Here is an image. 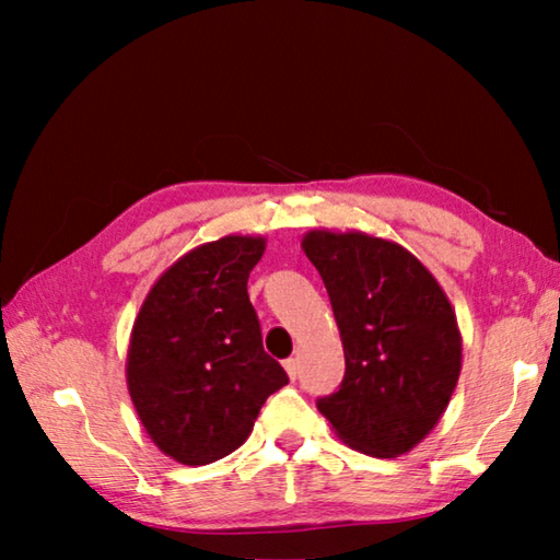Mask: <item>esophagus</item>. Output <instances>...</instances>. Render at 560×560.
<instances>
[{
  "mask_svg": "<svg viewBox=\"0 0 560 560\" xmlns=\"http://www.w3.org/2000/svg\"><path fill=\"white\" fill-rule=\"evenodd\" d=\"M283 368H287V373H289L291 381H296V375H299V360H296V358L283 360Z\"/></svg>",
  "mask_w": 560,
  "mask_h": 560,
  "instance_id": "esophagus-1",
  "label": "esophagus"
}]
</instances>
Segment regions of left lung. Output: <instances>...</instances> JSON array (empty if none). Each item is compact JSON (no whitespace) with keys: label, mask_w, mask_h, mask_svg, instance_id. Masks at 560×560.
I'll list each match as a JSON object with an SVG mask.
<instances>
[{"label":"left lung","mask_w":560,"mask_h":560,"mask_svg":"<svg viewBox=\"0 0 560 560\" xmlns=\"http://www.w3.org/2000/svg\"><path fill=\"white\" fill-rule=\"evenodd\" d=\"M303 252L326 283L346 375L316 402L340 440L371 457L420 444L447 410L462 336L438 279L405 246L363 232L314 230Z\"/></svg>","instance_id":"left-lung-1"}]
</instances>
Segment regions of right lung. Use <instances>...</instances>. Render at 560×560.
Returning <instances> with one entry per match:
<instances>
[{"instance_id": "add662e5", "label": "right lung", "mask_w": 560, "mask_h": 560, "mask_svg": "<svg viewBox=\"0 0 560 560\" xmlns=\"http://www.w3.org/2000/svg\"><path fill=\"white\" fill-rule=\"evenodd\" d=\"M264 236H222L179 257L140 306L126 377L160 450L189 467L232 454L289 375L264 353L246 281Z\"/></svg>"}]
</instances>
